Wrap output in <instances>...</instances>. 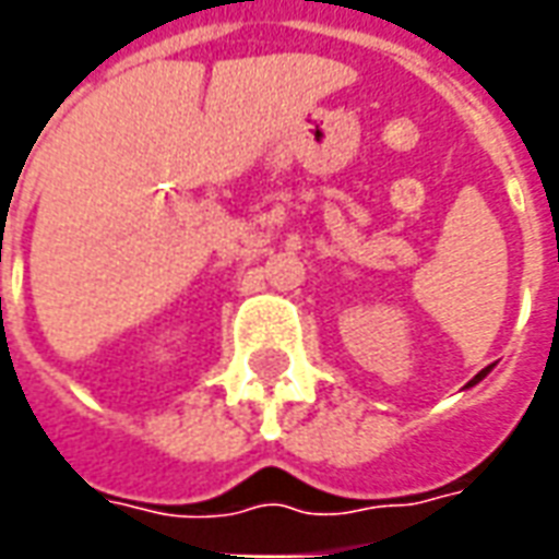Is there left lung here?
Masks as SVG:
<instances>
[{"instance_id":"8db88e82","label":"left lung","mask_w":559,"mask_h":559,"mask_svg":"<svg viewBox=\"0 0 559 559\" xmlns=\"http://www.w3.org/2000/svg\"><path fill=\"white\" fill-rule=\"evenodd\" d=\"M488 371H491V368H481L479 374H476V377H473V380H469L467 389H469V386H476V383H479V380H485V377H488Z\"/></svg>"}]
</instances>
